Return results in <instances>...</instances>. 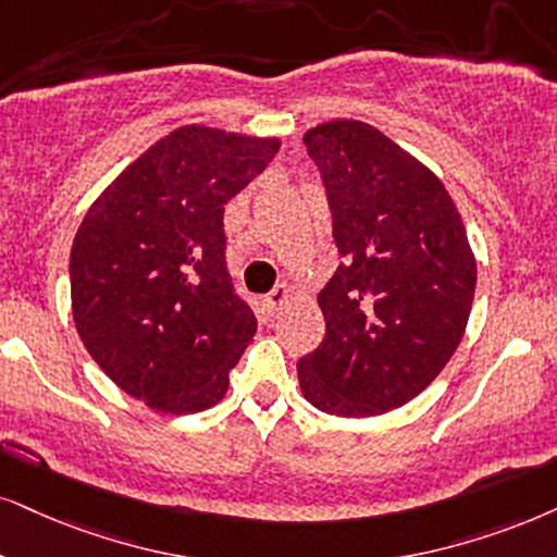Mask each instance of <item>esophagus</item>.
<instances>
[{
  "label": "esophagus",
  "instance_id": "obj_1",
  "mask_svg": "<svg viewBox=\"0 0 557 557\" xmlns=\"http://www.w3.org/2000/svg\"><path fill=\"white\" fill-rule=\"evenodd\" d=\"M287 298H290V287L277 285V287H272L270 295H267V302H270L272 308H277V306H283V302H287Z\"/></svg>",
  "mask_w": 557,
  "mask_h": 557
}]
</instances>
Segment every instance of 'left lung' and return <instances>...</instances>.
Masks as SVG:
<instances>
[{
	"label": "left lung",
	"mask_w": 557,
	"mask_h": 557,
	"mask_svg": "<svg viewBox=\"0 0 557 557\" xmlns=\"http://www.w3.org/2000/svg\"><path fill=\"white\" fill-rule=\"evenodd\" d=\"M302 144L342 264L319 293L326 336L300 357V391L334 417H377L417 398L455 355L475 257L445 185L377 128L331 121Z\"/></svg>",
	"instance_id": "8db88e82"
}]
</instances>
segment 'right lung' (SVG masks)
<instances>
[{
  "label": "right lung",
  "mask_w": 557,
  "mask_h": 557,
  "mask_svg": "<svg viewBox=\"0 0 557 557\" xmlns=\"http://www.w3.org/2000/svg\"><path fill=\"white\" fill-rule=\"evenodd\" d=\"M277 149V138L182 125L125 166L76 231V331L104 375L157 411L215 406L257 334L231 283L223 210Z\"/></svg>",
  "instance_id": "1"
}]
</instances>
